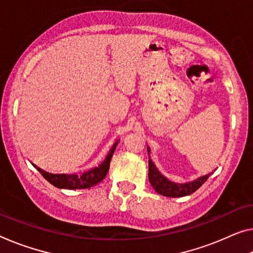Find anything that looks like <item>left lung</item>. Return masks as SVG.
Returning <instances> with one entry per match:
<instances>
[{"label":"left lung","instance_id":"obj_1","mask_svg":"<svg viewBox=\"0 0 253 253\" xmlns=\"http://www.w3.org/2000/svg\"><path fill=\"white\" fill-rule=\"evenodd\" d=\"M147 150H148L149 154V147H147ZM148 178L149 182L153 188L156 190V192L162 194V196L169 197V198H177V197H184L189 196V194L193 193L196 190H198L203 185L207 178L211 176V174H206L204 176H200L193 180L191 182H185V183H175V182H172L162 175L161 173L158 172L156 166L154 165V163L150 161L148 162Z\"/></svg>","mask_w":253,"mask_h":253}]
</instances>
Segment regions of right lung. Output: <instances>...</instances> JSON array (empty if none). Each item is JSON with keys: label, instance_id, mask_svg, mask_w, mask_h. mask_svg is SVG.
<instances>
[{"label": "right lung", "instance_id": "right-lung-1", "mask_svg": "<svg viewBox=\"0 0 253 253\" xmlns=\"http://www.w3.org/2000/svg\"><path fill=\"white\" fill-rule=\"evenodd\" d=\"M116 145H118V141L114 143L110 150V153L107 154L106 158L98 166L92 167V169L84 170V172L79 174H52L45 172V170H42L40 167H36L42 175L45 177V180H47L50 184L56 186V188L70 190L88 189L96 185L97 183H99V182H102L105 176H106L108 169H110L111 158L113 156Z\"/></svg>", "mask_w": 253, "mask_h": 253}]
</instances>
